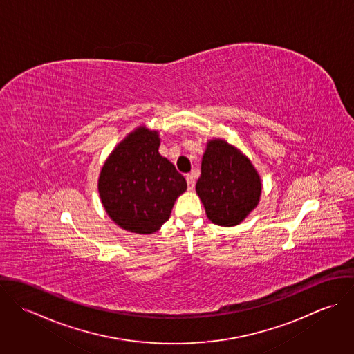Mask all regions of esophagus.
<instances>
[{
  "label": "esophagus",
  "mask_w": 354,
  "mask_h": 354,
  "mask_svg": "<svg viewBox=\"0 0 354 354\" xmlns=\"http://www.w3.org/2000/svg\"><path fill=\"white\" fill-rule=\"evenodd\" d=\"M185 178H187L188 189H189V191H192V189L195 188V178H194V176H192V174H187V176H185Z\"/></svg>",
  "instance_id": "34e87169"
}]
</instances>
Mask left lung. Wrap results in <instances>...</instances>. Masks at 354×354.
<instances>
[{
  "label": "left lung",
  "instance_id": "left-lung-1",
  "mask_svg": "<svg viewBox=\"0 0 354 354\" xmlns=\"http://www.w3.org/2000/svg\"><path fill=\"white\" fill-rule=\"evenodd\" d=\"M196 194L218 226L241 223L260 201L261 181L252 162L222 139L207 143Z\"/></svg>",
  "mask_w": 354,
  "mask_h": 354
}]
</instances>
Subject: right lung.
Returning <instances> with one entry per match:
<instances>
[{
    "instance_id": "right-lung-1",
    "label": "right lung",
    "mask_w": 354,
    "mask_h": 354,
    "mask_svg": "<svg viewBox=\"0 0 354 354\" xmlns=\"http://www.w3.org/2000/svg\"><path fill=\"white\" fill-rule=\"evenodd\" d=\"M159 135L146 127L131 132L102 167L98 191L107 215L120 227L151 234L169 219L187 181L159 153Z\"/></svg>"
}]
</instances>
